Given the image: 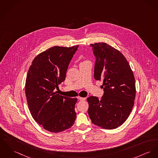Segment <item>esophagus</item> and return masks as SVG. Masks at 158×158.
I'll return each mask as SVG.
<instances>
[{"label": "esophagus", "mask_w": 158, "mask_h": 158, "mask_svg": "<svg viewBox=\"0 0 158 158\" xmlns=\"http://www.w3.org/2000/svg\"><path fill=\"white\" fill-rule=\"evenodd\" d=\"M78 99L80 101H85V98H82V97H78Z\"/></svg>", "instance_id": "obj_1"}]
</instances>
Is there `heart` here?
<instances>
[{
	"label": "heart",
	"instance_id": "heart-1",
	"mask_svg": "<svg viewBox=\"0 0 158 158\" xmlns=\"http://www.w3.org/2000/svg\"><path fill=\"white\" fill-rule=\"evenodd\" d=\"M88 62V61H87V60H85V61L83 62H82L81 63H85V62Z\"/></svg>",
	"mask_w": 158,
	"mask_h": 158
}]
</instances>
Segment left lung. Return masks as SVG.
Wrapping results in <instances>:
<instances>
[{"instance_id":"obj_1","label":"left lung","mask_w":158,"mask_h":158,"mask_svg":"<svg viewBox=\"0 0 158 158\" xmlns=\"http://www.w3.org/2000/svg\"><path fill=\"white\" fill-rule=\"evenodd\" d=\"M96 57L94 77L102 80L104 94L101 100L87 99L92 122L105 129L121 126L129 116L136 95L133 72L121 52L105 42L90 44Z\"/></svg>"}]
</instances>
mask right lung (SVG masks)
Listing matches in <instances>:
<instances>
[{
  "label": "right lung",
  "mask_w": 158,
  "mask_h": 158,
  "mask_svg": "<svg viewBox=\"0 0 158 158\" xmlns=\"http://www.w3.org/2000/svg\"><path fill=\"white\" fill-rule=\"evenodd\" d=\"M78 47L48 48L35 57L27 74L25 93L31 114L51 132L69 129L76 118L77 99L63 96L55 90L65 80L68 65Z\"/></svg>",
  "instance_id": "add662e5"
}]
</instances>
